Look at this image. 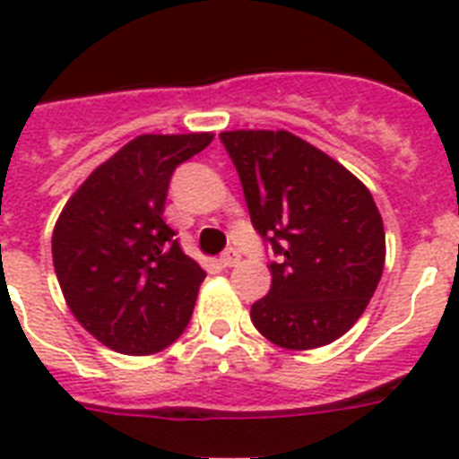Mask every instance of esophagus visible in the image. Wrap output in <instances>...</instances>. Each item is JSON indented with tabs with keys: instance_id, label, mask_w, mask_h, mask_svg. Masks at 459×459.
<instances>
[{
	"instance_id": "1",
	"label": "esophagus",
	"mask_w": 459,
	"mask_h": 459,
	"mask_svg": "<svg viewBox=\"0 0 459 459\" xmlns=\"http://www.w3.org/2000/svg\"><path fill=\"white\" fill-rule=\"evenodd\" d=\"M219 261H221L223 268H233V265L240 264V252H238V249H226Z\"/></svg>"
}]
</instances>
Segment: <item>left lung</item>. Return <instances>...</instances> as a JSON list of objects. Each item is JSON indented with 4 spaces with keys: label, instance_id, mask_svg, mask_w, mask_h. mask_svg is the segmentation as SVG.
Masks as SVG:
<instances>
[{
    "label": "left lung",
    "instance_id": "left-lung-1",
    "mask_svg": "<svg viewBox=\"0 0 459 459\" xmlns=\"http://www.w3.org/2000/svg\"><path fill=\"white\" fill-rule=\"evenodd\" d=\"M236 163L254 229L273 245L271 291L252 306L261 336L315 350L348 333L376 294L385 229L371 191L287 130L219 134Z\"/></svg>",
    "mask_w": 459,
    "mask_h": 459
}]
</instances>
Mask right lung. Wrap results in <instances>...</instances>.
Returning a JSON list of instances; mask_svg holds the SVG:
<instances>
[{
    "label": "right lung",
    "mask_w": 459,
    "mask_h": 459,
    "mask_svg": "<svg viewBox=\"0 0 459 459\" xmlns=\"http://www.w3.org/2000/svg\"><path fill=\"white\" fill-rule=\"evenodd\" d=\"M214 133L140 134L98 165L53 229L65 303L114 352L153 354L182 336L205 271L184 254L163 210L175 168Z\"/></svg>",
    "instance_id": "obj_1"
}]
</instances>
